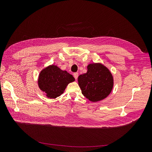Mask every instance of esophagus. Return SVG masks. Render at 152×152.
<instances>
[{
    "label": "esophagus",
    "mask_w": 152,
    "mask_h": 152,
    "mask_svg": "<svg viewBox=\"0 0 152 152\" xmlns=\"http://www.w3.org/2000/svg\"><path fill=\"white\" fill-rule=\"evenodd\" d=\"M78 76H79V73H73V77H74V78H75L76 80L77 79Z\"/></svg>",
    "instance_id": "esophagus-1"
}]
</instances>
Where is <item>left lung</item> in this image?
<instances>
[{
    "label": "left lung",
    "instance_id": "obj_1",
    "mask_svg": "<svg viewBox=\"0 0 152 152\" xmlns=\"http://www.w3.org/2000/svg\"><path fill=\"white\" fill-rule=\"evenodd\" d=\"M87 73L78 77L82 93L92 102L104 99L111 93L113 77L108 68L100 63H91Z\"/></svg>",
    "mask_w": 152,
    "mask_h": 152
}]
</instances>
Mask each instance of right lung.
Here are the masks:
<instances>
[{"instance_id":"obj_1","label":"right lung","mask_w":152,"mask_h":152,"mask_svg":"<svg viewBox=\"0 0 152 152\" xmlns=\"http://www.w3.org/2000/svg\"><path fill=\"white\" fill-rule=\"evenodd\" d=\"M75 81L74 77L56 65H51L44 68L39 73L38 86L47 98H56L65 91L69 83Z\"/></svg>"}]
</instances>
